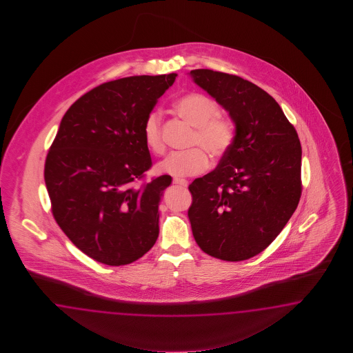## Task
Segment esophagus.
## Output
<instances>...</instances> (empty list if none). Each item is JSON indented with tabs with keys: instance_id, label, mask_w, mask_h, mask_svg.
Wrapping results in <instances>:
<instances>
[{
	"instance_id": "34e87169",
	"label": "esophagus",
	"mask_w": 353,
	"mask_h": 353,
	"mask_svg": "<svg viewBox=\"0 0 353 353\" xmlns=\"http://www.w3.org/2000/svg\"><path fill=\"white\" fill-rule=\"evenodd\" d=\"M173 183L180 185L182 188H186V186H188V181L183 180V179H173Z\"/></svg>"
}]
</instances>
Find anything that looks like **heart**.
<instances>
[{"mask_svg": "<svg viewBox=\"0 0 353 353\" xmlns=\"http://www.w3.org/2000/svg\"><path fill=\"white\" fill-rule=\"evenodd\" d=\"M174 111L195 127L190 139L192 149L172 152L158 164L161 173L174 177L195 176L210 165V157L223 158L232 149L236 136L234 120L219 114V105L211 97L202 93H189L174 102ZM142 136L146 148L155 155L164 151L161 117L151 111L142 125Z\"/></svg>", "mask_w": 353, "mask_h": 353, "instance_id": "b5f03b06", "label": "heart"}]
</instances>
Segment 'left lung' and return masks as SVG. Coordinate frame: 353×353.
<instances>
[{
  "label": "left lung",
  "mask_w": 353,
  "mask_h": 353,
  "mask_svg": "<svg viewBox=\"0 0 353 353\" xmlns=\"http://www.w3.org/2000/svg\"><path fill=\"white\" fill-rule=\"evenodd\" d=\"M190 74L236 127L219 165L189 185L192 235L210 256L247 260L276 239L298 207L299 137L276 99L251 81L212 70Z\"/></svg>",
  "instance_id": "8db88e82"
}]
</instances>
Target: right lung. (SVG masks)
Returning <instances> with one entry per match:
<instances>
[{
	"label": "right lung",
	"mask_w": 353,
	"mask_h": 353,
	"mask_svg": "<svg viewBox=\"0 0 353 353\" xmlns=\"http://www.w3.org/2000/svg\"><path fill=\"white\" fill-rule=\"evenodd\" d=\"M176 76H132L93 88L67 110L46 155L54 219L98 263L130 264L158 239V207L172 177L143 181L152 161L142 125Z\"/></svg>",
	"instance_id": "obj_1"
}]
</instances>
